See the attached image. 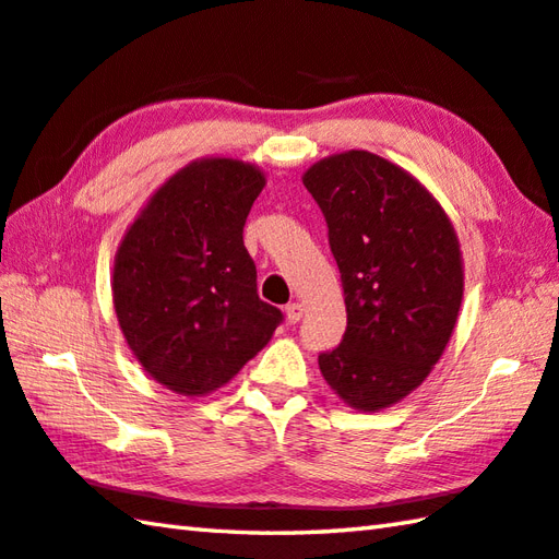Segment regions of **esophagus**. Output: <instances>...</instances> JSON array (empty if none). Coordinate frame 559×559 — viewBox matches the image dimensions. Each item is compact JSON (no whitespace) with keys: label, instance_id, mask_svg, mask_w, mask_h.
<instances>
[{"label":"esophagus","instance_id":"esophagus-1","mask_svg":"<svg viewBox=\"0 0 559 559\" xmlns=\"http://www.w3.org/2000/svg\"><path fill=\"white\" fill-rule=\"evenodd\" d=\"M300 318H302V306H300V302H288V306H286V320L290 324H296V322H300Z\"/></svg>","mask_w":559,"mask_h":559}]
</instances>
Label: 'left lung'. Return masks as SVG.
Masks as SVG:
<instances>
[{
    "instance_id": "1",
    "label": "left lung",
    "mask_w": 559,
    "mask_h": 559,
    "mask_svg": "<svg viewBox=\"0 0 559 559\" xmlns=\"http://www.w3.org/2000/svg\"><path fill=\"white\" fill-rule=\"evenodd\" d=\"M302 182L328 222L347 306V330L320 352V371L352 408H389L418 389L452 337L460 241L430 192L369 151L324 158Z\"/></svg>"
}]
</instances>
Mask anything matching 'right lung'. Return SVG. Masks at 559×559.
Listing matches in <instances>:
<instances>
[{
    "label": "right lung",
    "mask_w": 559,
    "mask_h": 559,
    "mask_svg": "<svg viewBox=\"0 0 559 559\" xmlns=\"http://www.w3.org/2000/svg\"><path fill=\"white\" fill-rule=\"evenodd\" d=\"M263 182L241 160H195L151 198L117 251L119 328L141 367L180 395L219 389L283 322L259 298L245 247Z\"/></svg>",
    "instance_id": "right-lung-1"
}]
</instances>
